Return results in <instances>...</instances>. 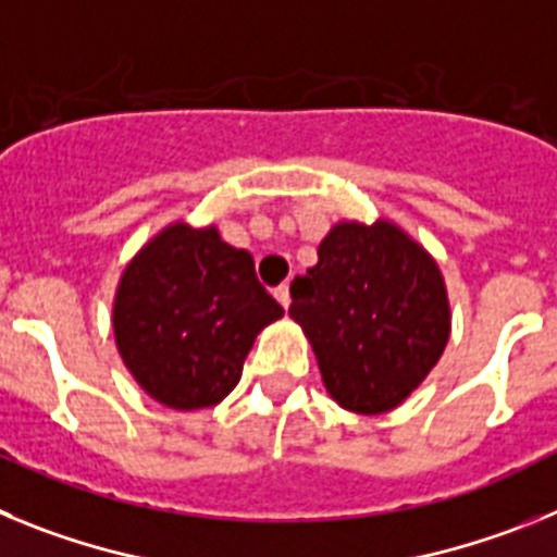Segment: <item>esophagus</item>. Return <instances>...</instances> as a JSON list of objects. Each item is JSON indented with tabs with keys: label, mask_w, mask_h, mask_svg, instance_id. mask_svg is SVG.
Wrapping results in <instances>:
<instances>
[{
	"label": "esophagus",
	"mask_w": 557,
	"mask_h": 557,
	"mask_svg": "<svg viewBox=\"0 0 557 557\" xmlns=\"http://www.w3.org/2000/svg\"><path fill=\"white\" fill-rule=\"evenodd\" d=\"M273 295L278 298V304H282L284 309H289V284H278V287L273 289Z\"/></svg>",
	"instance_id": "obj_1"
}]
</instances>
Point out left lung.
<instances>
[{"label": "left lung", "mask_w": 557, "mask_h": 557, "mask_svg": "<svg viewBox=\"0 0 557 557\" xmlns=\"http://www.w3.org/2000/svg\"><path fill=\"white\" fill-rule=\"evenodd\" d=\"M323 385L343 410H396L444 354L449 295L430 250L391 220H343L289 287Z\"/></svg>", "instance_id": "1"}]
</instances>
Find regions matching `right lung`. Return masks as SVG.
Wrapping results in <instances>:
<instances>
[{
    "label": "right lung",
    "instance_id": "right-lung-1",
    "mask_svg": "<svg viewBox=\"0 0 557 557\" xmlns=\"http://www.w3.org/2000/svg\"><path fill=\"white\" fill-rule=\"evenodd\" d=\"M282 314L248 250L223 243L218 225L172 223L122 270L111 323L116 351L147 396L172 410H203L234 391L256 334Z\"/></svg>",
    "mask_w": 557,
    "mask_h": 557
}]
</instances>
